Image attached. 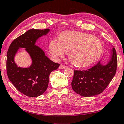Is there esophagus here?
Wrapping results in <instances>:
<instances>
[{
	"label": "esophagus",
	"mask_w": 124,
	"mask_h": 124,
	"mask_svg": "<svg viewBox=\"0 0 124 124\" xmlns=\"http://www.w3.org/2000/svg\"><path fill=\"white\" fill-rule=\"evenodd\" d=\"M64 68H66V66L63 64H61L59 67V69H61V70H62V69H64Z\"/></svg>",
	"instance_id": "1"
}]
</instances>
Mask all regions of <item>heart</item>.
Segmentation results:
<instances>
[{
  "mask_svg": "<svg viewBox=\"0 0 124 124\" xmlns=\"http://www.w3.org/2000/svg\"><path fill=\"white\" fill-rule=\"evenodd\" d=\"M51 54L56 58L63 57L64 52L70 54V62L77 67H86L98 60L103 52L100 40L91 34L66 31L58 37V43L51 41L49 45Z\"/></svg>",
  "mask_w": 124,
  "mask_h": 124,
  "instance_id": "1",
  "label": "heart"
}]
</instances>
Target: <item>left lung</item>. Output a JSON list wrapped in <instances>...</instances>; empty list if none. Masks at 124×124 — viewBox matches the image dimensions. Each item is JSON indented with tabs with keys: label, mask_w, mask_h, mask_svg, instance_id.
<instances>
[{
	"label": "left lung",
	"mask_w": 124,
	"mask_h": 124,
	"mask_svg": "<svg viewBox=\"0 0 124 124\" xmlns=\"http://www.w3.org/2000/svg\"><path fill=\"white\" fill-rule=\"evenodd\" d=\"M117 64L116 52L113 47L111 59L105 66L100 61L87 70H74L72 81L73 90L84 97H91L102 93L114 77Z\"/></svg>",
	"instance_id": "8db88e82"
}]
</instances>
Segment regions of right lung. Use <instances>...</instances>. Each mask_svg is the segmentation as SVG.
I'll list each match as a JSON object with an SVG mask.
<instances>
[{
	"mask_svg": "<svg viewBox=\"0 0 124 124\" xmlns=\"http://www.w3.org/2000/svg\"><path fill=\"white\" fill-rule=\"evenodd\" d=\"M49 31V29H30L14 40L8 49V77L17 90L28 97L42 95L47 88L50 73L60 66V64L50 60L40 48L35 45L37 40L47 34ZM20 47L25 48L32 59V64L27 69L17 67L14 62L15 54Z\"/></svg>",
	"mask_w": 124,
	"mask_h": 124,
	"instance_id": "right-lung-1",
	"label": "right lung"
}]
</instances>
